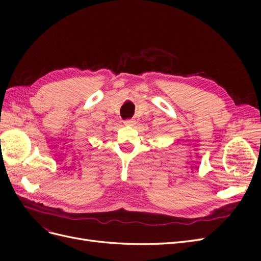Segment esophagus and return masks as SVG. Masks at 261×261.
Masks as SVG:
<instances>
[{"label": "esophagus", "mask_w": 261, "mask_h": 261, "mask_svg": "<svg viewBox=\"0 0 261 261\" xmlns=\"http://www.w3.org/2000/svg\"><path fill=\"white\" fill-rule=\"evenodd\" d=\"M124 125L125 126H135L136 125V121L134 120V118H132V120H126L124 122Z\"/></svg>", "instance_id": "1"}]
</instances>
